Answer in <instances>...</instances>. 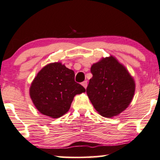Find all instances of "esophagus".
I'll use <instances>...</instances> for the list:
<instances>
[{
  "instance_id": "esophagus-1",
  "label": "esophagus",
  "mask_w": 160,
  "mask_h": 160,
  "mask_svg": "<svg viewBox=\"0 0 160 160\" xmlns=\"http://www.w3.org/2000/svg\"><path fill=\"white\" fill-rule=\"evenodd\" d=\"M82 85L83 86L84 88H86L87 86H88V82H87V81H84V82L82 83Z\"/></svg>"
}]
</instances>
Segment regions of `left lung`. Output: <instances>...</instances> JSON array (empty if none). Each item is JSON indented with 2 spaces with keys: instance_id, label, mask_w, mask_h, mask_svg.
<instances>
[{
  "instance_id": "obj_1",
  "label": "left lung",
  "mask_w": 160,
  "mask_h": 160,
  "mask_svg": "<svg viewBox=\"0 0 160 160\" xmlns=\"http://www.w3.org/2000/svg\"><path fill=\"white\" fill-rule=\"evenodd\" d=\"M92 74L87 93L95 109L104 117H112L131 103L135 83L125 67L113 56L102 59L90 69Z\"/></svg>"
}]
</instances>
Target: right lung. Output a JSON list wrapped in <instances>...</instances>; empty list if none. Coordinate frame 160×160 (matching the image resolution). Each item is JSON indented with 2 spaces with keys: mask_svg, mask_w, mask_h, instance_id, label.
<instances>
[{
  "mask_svg": "<svg viewBox=\"0 0 160 160\" xmlns=\"http://www.w3.org/2000/svg\"><path fill=\"white\" fill-rule=\"evenodd\" d=\"M83 92L84 87L75 82L74 71L58 62L45 66L37 74L29 90L37 109L52 118L66 113L74 96Z\"/></svg>",
  "mask_w": 160,
  "mask_h": 160,
  "instance_id": "right-lung-1",
  "label": "right lung"
}]
</instances>
